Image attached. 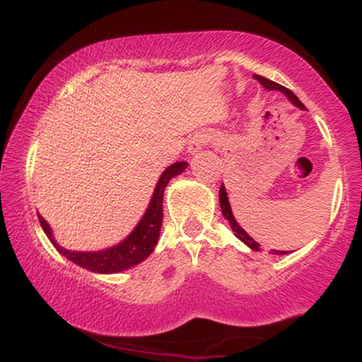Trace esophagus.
<instances>
[{
  "mask_svg": "<svg viewBox=\"0 0 362 362\" xmlns=\"http://www.w3.org/2000/svg\"><path fill=\"white\" fill-rule=\"evenodd\" d=\"M207 144H209V139H207L206 136H201V134L194 136V138L190 139V143H189V151L195 153V151H199L201 148L207 146Z\"/></svg>",
  "mask_w": 362,
  "mask_h": 362,
  "instance_id": "esophagus-1",
  "label": "esophagus"
}]
</instances>
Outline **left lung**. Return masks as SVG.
I'll list each match as a JSON object with an SVG mask.
<instances>
[{"label": "left lung", "mask_w": 362, "mask_h": 362, "mask_svg": "<svg viewBox=\"0 0 362 362\" xmlns=\"http://www.w3.org/2000/svg\"><path fill=\"white\" fill-rule=\"evenodd\" d=\"M255 80H259V81L262 83V85H264V88H267V90H279V91H282V93H284V95H288L289 100L293 102L294 105H298V107H300V109H305V105H303L300 98H298L296 95H294L293 91H291L289 88H286V86H282V85H279V83H276V81L267 80V78H264V76H259V74H255ZM219 204H221L223 216H224V218L228 219V223H230L231 230L235 231L236 238H240V240H242L243 243H247L248 247L252 248V250L260 252V250H262L260 245L257 243L255 240L252 238V236H248L247 231L242 230V228H240V224L236 223V219H235V216H233V211H231L230 201H228L226 189H224V185H221V189H219ZM272 252H274V253H284V252H279V250H272Z\"/></svg>", "instance_id": "obj_1"}]
</instances>
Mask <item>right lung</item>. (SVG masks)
Wrapping results in <instances>:
<instances>
[{"label": "right lung", "instance_id": "obj_1", "mask_svg": "<svg viewBox=\"0 0 362 362\" xmlns=\"http://www.w3.org/2000/svg\"><path fill=\"white\" fill-rule=\"evenodd\" d=\"M187 168V161H177L172 167H168L161 173L160 180H158L155 194H153L149 207L144 213L136 230L124 240L122 243L115 245V247L107 248L102 252H71L66 250L54 242L51 228L45 223L42 216H39V223L42 226L44 233L49 236V240L54 243V247L59 250L66 259H69L74 264H78L83 269H88L91 272L100 274H114L126 271L129 267H134L139 262H143L146 257L155 250V245L158 243V236H160L161 221H163V192L165 187L173 177L182 173Z\"/></svg>", "mask_w": 362, "mask_h": 362}]
</instances>
